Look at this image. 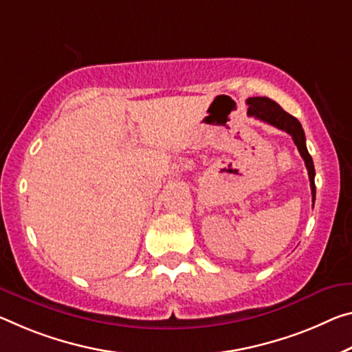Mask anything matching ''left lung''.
Returning a JSON list of instances; mask_svg holds the SVG:
<instances>
[{
	"instance_id": "1",
	"label": "left lung",
	"mask_w": 352,
	"mask_h": 352,
	"mask_svg": "<svg viewBox=\"0 0 352 352\" xmlns=\"http://www.w3.org/2000/svg\"><path fill=\"white\" fill-rule=\"evenodd\" d=\"M246 103L249 104V109H248L249 116H252L261 122H266V124L276 126L278 130L287 131L288 135L293 138V141L296 144L300 156H302L307 170H309L311 200H314L315 204V194H316L315 166H314V160H311L309 150H307V146H305V135H304L300 122L296 119V117L288 114L287 111H283L280 106L274 102V100L267 97H250L248 98Z\"/></svg>"
}]
</instances>
